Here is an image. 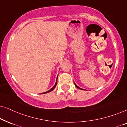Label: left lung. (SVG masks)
I'll list each match as a JSON object with an SVG mask.
<instances>
[{
    "instance_id": "8db88e82",
    "label": "left lung",
    "mask_w": 127,
    "mask_h": 127,
    "mask_svg": "<svg viewBox=\"0 0 127 127\" xmlns=\"http://www.w3.org/2000/svg\"><path fill=\"white\" fill-rule=\"evenodd\" d=\"M74 85H75V86L76 87H77V88H79V89H80V90H84V89H82V88H80V87H78V86H77V85H76V84H75V83H74Z\"/></svg>"
}]
</instances>
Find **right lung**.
Returning <instances> with one entry per match:
<instances>
[{
	"label": "right lung",
	"mask_w": 127,
	"mask_h": 127,
	"mask_svg": "<svg viewBox=\"0 0 127 127\" xmlns=\"http://www.w3.org/2000/svg\"><path fill=\"white\" fill-rule=\"evenodd\" d=\"M57 79H58V76H57V80H56V82H55V85L54 86V87L52 88H51V89H50V90H48V91H46V92H44V93H41V94H46V93H50V92H51V91H53V90L54 89V88H55V87H56V86H57Z\"/></svg>",
	"instance_id": "right-lung-1"
}]
</instances>
